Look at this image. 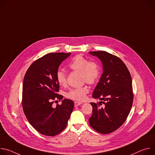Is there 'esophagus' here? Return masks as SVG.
I'll use <instances>...</instances> for the list:
<instances>
[{"label": "esophagus", "mask_w": 155, "mask_h": 155, "mask_svg": "<svg viewBox=\"0 0 155 155\" xmlns=\"http://www.w3.org/2000/svg\"><path fill=\"white\" fill-rule=\"evenodd\" d=\"M82 103H80V102H78V101H75L74 102V105H75V107H77V106H80V104H81Z\"/></svg>", "instance_id": "esophagus-1"}]
</instances>
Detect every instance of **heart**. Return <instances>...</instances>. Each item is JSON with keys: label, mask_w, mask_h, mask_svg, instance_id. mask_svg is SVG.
I'll use <instances>...</instances> for the list:
<instances>
[{"label": "heart", "mask_w": 155, "mask_h": 155, "mask_svg": "<svg viewBox=\"0 0 155 155\" xmlns=\"http://www.w3.org/2000/svg\"><path fill=\"white\" fill-rule=\"evenodd\" d=\"M68 67L74 71L80 72L82 81L83 82L86 81L90 85L94 84L100 76V68L97 63L94 61H90L88 59L80 55L75 56L70 63ZM55 77L60 85H65L67 74L65 72L58 70L56 73ZM88 92V88L87 87H81L71 89L66 94V96L70 99L81 101L85 99Z\"/></svg>", "instance_id": "obj_1"}]
</instances>
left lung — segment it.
<instances>
[{"mask_svg": "<svg viewBox=\"0 0 155 155\" xmlns=\"http://www.w3.org/2000/svg\"><path fill=\"white\" fill-rule=\"evenodd\" d=\"M89 53L100 59L103 68L92 96L103 101L91 103L93 114L89 123L97 132L107 134L119 129L130 113L134 99L132 78L127 67L117 56L106 51ZM101 103L104 104L102 107Z\"/></svg>", "mask_w": 155, "mask_h": 155, "instance_id": "8db88e82", "label": "left lung"}]
</instances>
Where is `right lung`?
Listing matches in <instances>:
<instances>
[{
    "label": "right lung",
    "instance_id": "obj_1",
    "mask_svg": "<svg viewBox=\"0 0 155 155\" xmlns=\"http://www.w3.org/2000/svg\"><path fill=\"white\" fill-rule=\"evenodd\" d=\"M71 53H49L35 61L23 78L22 106L25 116L41 134L55 136L65 129L74 107L73 101L64 99L52 107L54 100H62L58 94L59 84L56 73Z\"/></svg>",
    "mask_w": 155,
    "mask_h": 155
}]
</instances>
